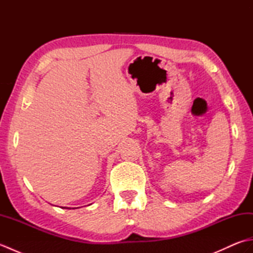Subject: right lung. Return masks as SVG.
<instances>
[{"label": "right lung", "instance_id": "obj_1", "mask_svg": "<svg viewBox=\"0 0 253 253\" xmlns=\"http://www.w3.org/2000/svg\"><path fill=\"white\" fill-rule=\"evenodd\" d=\"M64 209H69V208H64Z\"/></svg>", "mask_w": 253, "mask_h": 253}]
</instances>
